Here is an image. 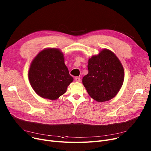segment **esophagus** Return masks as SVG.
Masks as SVG:
<instances>
[{"label": "esophagus", "instance_id": "esophagus-1", "mask_svg": "<svg viewBox=\"0 0 151 151\" xmlns=\"http://www.w3.org/2000/svg\"><path fill=\"white\" fill-rule=\"evenodd\" d=\"M75 81L76 82H81V78L78 77H76L75 78Z\"/></svg>", "mask_w": 151, "mask_h": 151}]
</instances>
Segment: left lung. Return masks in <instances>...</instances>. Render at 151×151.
I'll return each instance as SVG.
<instances>
[{"label":"left lung","instance_id":"1","mask_svg":"<svg viewBox=\"0 0 151 151\" xmlns=\"http://www.w3.org/2000/svg\"><path fill=\"white\" fill-rule=\"evenodd\" d=\"M88 73L82 83L88 95L98 102H104L116 96L124 80V70L116 55L103 49L88 60Z\"/></svg>","mask_w":151,"mask_h":151}]
</instances>
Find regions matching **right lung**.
<instances>
[{"instance_id": "add662e5", "label": "right lung", "mask_w": 151, "mask_h": 151, "mask_svg": "<svg viewBox=\"0 0 151 151\" xmlns=\"http://www.w3.org/2000/svg\"><path fill=\"white\" fill-rule=\"evenodd\" d=\"M31 87L42 98L55 100L65 93L73 81L58 48L42 50L32 60L28 72Z\"/></svg>"}]
</instances>
